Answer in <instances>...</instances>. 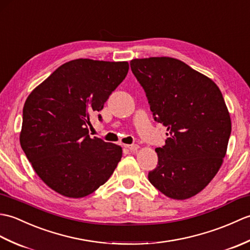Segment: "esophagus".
I'll list each match as a JSON object with an SVG mask.
<instances>
[{
  "instance_id": "esophagus-1",
  "label": "esophagus",
  "mask_w": 250,
  "mask_h": 250,
  "mask_svg": "<svg viewBox=\"0 0 250 250\" xmlns=\"http://www.w3.org/2000/svg\"><path fill=\"white\" fill-rule=\"evenodd\" d=\"M125 147L128 148L129 150H131V151H135V150H137L139 149V145L137 144H131V145H125Z\"/></svg>"
}]
</instances>
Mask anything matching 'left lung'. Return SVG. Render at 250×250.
<instances>
[{
	"instance_id": "left-lung-1",
	"label": "left lung",
	"mask_w": 250,
	"mask_h": 250,
	"mask_svg": "<svg viewBox=\"0 0 250 250\" xmlns=\"http://www.w3.org/2000/svg\"><path fill=\"white\" fill-rule=\"evenodd\" d=\"M130 65L153 119L167 128L148 179L168 198L189 199L210 183L226 156L231 119L224 97L211 79L174 58L134 59Z\"/></svg>"
}]
</instances>
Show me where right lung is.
Listing matches in <instances>:
<instances>
[{"label": "right lung", "mask_w": 250, "mask_h": 250, "mask_svg": "<svg viewBox=\"0 0 250 250\" xmlns=\"http://www.w3.org/2000/svg\"><path fill=\"white\" fill-rule=\"evenodd\" d=\"M129 71L128 62L77 59L59 66L26 99L20 145L40 178L67 198L94 192L114 173L121 147L89 135L91 117Z\"/></svg>", "instance_id": "1"}]
</instances>
